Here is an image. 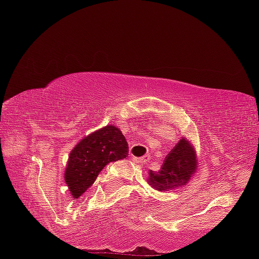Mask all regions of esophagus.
<instances>
[{"label": "esophagus", "instance_id": "esophagus-1", "mask_svg": "<svg viewBox=\"0 0 259 259\" xmlns=\"http://www.w3.org/2000/svg\"><path fill=\"white\" fill-rule=\"evenodd\" d=\"M133 160L135 163H139V164H145V163L150 160V156H145L142 158H133Z\"/></svg>", "mask_w": 259, "mask_h": 259}]
</instances>
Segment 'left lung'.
Returning <instances> with one entry per match:
<instances>
[{"label":"left lung","instance_id":"8db88e82","mask_svg":"<svg viewBox=\"0 0 259 259\" xmlns=\"http://www.w3.org/2000/svg\"><path fill=\"white\" fill-rule=\"evenodd\" d=\"M198 159L195 145L181 138L165 157L158 171H148L147 183L160 192L174 191L187 185L197 170Z\"/></svg>","mask_w":259,"mask_h":259}]
</instances>
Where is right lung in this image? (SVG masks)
Returning a JSON list of instances; mask_svg holds the SVG:
<instances>
[{
	"label": "right lung",
	"instance_id": "add662e5",
	"mask_svg": "<svg viewBox=\"0 0 259 259\" xmlns=\"http://www.w3.org/2000/svg\"><path fill=\"white\" fill-rule=\"evenodd\" d=\"M129 154L125 136L118 126L109 124L81 139L70 151L64 181L73 198H79L94 184L108 163Z\"/></svg>",
	"mask_w": 259,
	"mask_h": 259
}]
</instances>
